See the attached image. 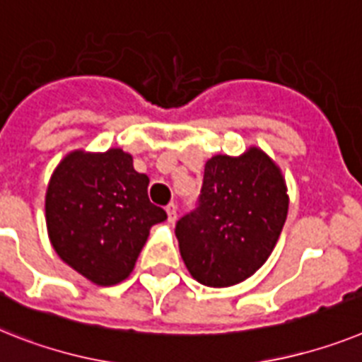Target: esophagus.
<instances>
[{
	"mask_svg": "<svg viewBox=\"0 0 362 362\" xmlns=\"http://www.w3.org/2000/svg\"><path fill=\"white\" fill-rule=\"evenodd\" d=\"M165 211H167V221H169V223H175V221H176V206L169 204L165 208Z\"/></svg>",
	"mask_w": 362,
	"mask_h": 362,
	"instance_id": "34e87169",
	"label": "esophagus"
}]
</instances>
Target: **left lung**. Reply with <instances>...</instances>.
Wrapping results in <instances>:
<instances>
[{
	"label": "left lung",
	"mask_w": 362,
	"mask_h": 362,
	"mask_svg": "<svg viewBox=\"0 0 362 362\" xmlns=\"http://www.w3.org/2000/svg\"><path fill=\"white\" fill-rule=\"evenodd\" d=\"M287 208L284 176L259 148L208 160L195 209L175 228L191 276L208 287L250 278L274 250Z\"/></svg>",
	"instance_id": "left-lung-1"
}]
</instances>
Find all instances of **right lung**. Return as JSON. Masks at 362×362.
I'll return each instance as SVG.
<instances>
[{
  "label": "right lung",
  "mask_w": 362,
  "mask_h": 362,
  "mask_svg": "<svg viewBox=\"0 0 362 362\" xmlns=\"http://www.w3.org/2000/svg\"><path fill=\"white\" fill-rule=\"evenodd\" d=\"M148 176L121 148L64 158L45 195L53 248L78 274L115 285L132 272L153 224L167 214L147 195Z\"/></svg>",
  "instance_id": "add662e5"
}]
</instances>
